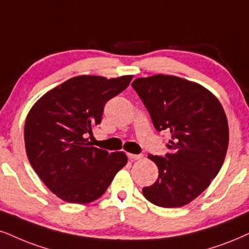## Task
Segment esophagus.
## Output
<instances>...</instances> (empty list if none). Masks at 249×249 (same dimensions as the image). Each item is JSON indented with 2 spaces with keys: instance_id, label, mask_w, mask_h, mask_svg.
Returning <instances> with one entry per match:
<instances>
[{
  "instance_id": "1",
  "label": "esophagus",
  "mask_w": 249,
  "mask_h": 249,
  "mask_svg": "<svg viewBox=\"0 0 249 249\" xmlns=\"http://www.w3.org/2000/svg\"><path fill=\"white\" fill-rule=\"evenodd\" d=\"M128 159L133 160V161H137V160H141L143 157L142 154H127Z\"/></svg>"
}]
</instances>
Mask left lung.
<instances>
[{
  "label": "left lung",
  "instance_id": "8db88e82",
  "mask_svg": "<svg viewBox=\"0 0 249 249\" xmlns=\"http://www.w3.org/2000/svg\"><path fill=\"white\" fill-rule=\"evenodd\" d=\"M132 87L149 112L157 131L168 130L170 152L149 155L159 178L142 188L143 196L163 208L190 203L209 186L221 170L229 144L224 109L199 84L156 74L138 78Z\"/></svg>",
  "mask_w": 249,
  "mask_h": 249
}]
</instances>
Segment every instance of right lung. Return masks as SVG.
I'll return each instance as SVG.
<instances>
[{
  "label": "right lung",
  "instance_id": "1",
  "mask_svg": "<svg viewBox=\"0 0 249 249\" xmlns=\"http://www.w3.org/2000/svg\"><path fill=\"white\" fill-rule=\"evenodd\" d=\"M132 75L107 79L78 75L49 90L28 112L25 147L31 165L59 199L89 203L99 199L127 163L125 153H111L88 142L110 99L122 93Z\"/></svg>",
  "mask_w": 249,
  "mask_h": 249
}]
</instances>
